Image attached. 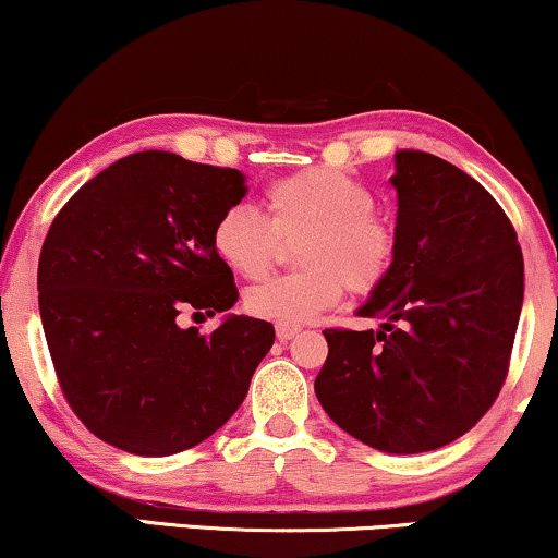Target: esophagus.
Listing matches in <instances>:
<instances>
[{
  "label": "esophagus",
  "instance_id": "1",
  "mask_svg": "<svg viewBox=\"0 0 558 558\" xmlns=\"http://www.w3.org/2000/svg\"><path fill=\"white\" fill-rule=\"evenodd\" d=\"M300 333L298 326H277V339L279 341H292Z\"/></svg>",
  "mask_w": 558,
  "mask_h": 558
}]
</instances>
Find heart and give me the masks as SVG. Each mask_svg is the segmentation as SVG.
Listing matches in <instances>:
<instances>
[{"instance_id": "obj_1", "label": "heart", "mask_w": 558, "mask_h": 558, "mask_svg": "<svg viewBox=\"0 0 558 558\" xmlns=\"http://www.w3.org/2000/svg\"><path fill=\"white\" fill-rule=\"evenodd\" d=\"M268 219L245 204L217 217L211 247L240 277L258 279L277 258L281 240H300L290 277L266 279L245 292L247 313L277 326H305L331 311L347 287L369 294L393 264L396 238L377 219L375 196L343 170L307 168L281 178L266 191Z\"/></svg>"}]
</instances>
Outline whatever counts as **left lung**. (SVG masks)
I'll return each mask as SVG.
<instances>
[{"label": "left lung", "mask_w": 558, "mask_h": 558, "mask_svg": "<svg viewBox=\"0 0 558 558\" xmlns=\"http://www.w3.org/2000/svg\"><path fill=\"white\" fill-rule=\"evenodd\" d=\"M396 253L356 311L373 331L326 328L315 396L380 452L437 450L499 396L525 294L518 232L478 181L442 157L398 149Z\"/></svg>", "instance_id": "8db88e82"}]
</instances>
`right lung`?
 <instances>
[{"label": "right lung", "instance_id": "add662e5", "mask_svg": "<svg viewBox=\"0 0 558 558\" xmlns=\"http://www.w3.org/2000/svg\"><path fill=\"white\" fill-rule=\"evenodd\" d=\"M245 194L240 170L147 149L87 181L53 219L38 260L40 323L69 405L102 442L173 456L243 403L271 323L230 313L202 336L175 318L238 302L211 230Z\"/></svg>", "mask_w": 558, "mask_h": 558}]
</instances>
